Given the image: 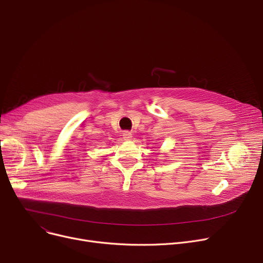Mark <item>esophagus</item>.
I'll list each match as a JSON object with an SVG mask.
<instances>
[{
	"label": "esophagus",
	"mask_w": 263,
	"mask_h": 263,
	"mask_svg": "<svg viewBox=\"0 0 263 263\" xmlns=\"http://www.w3.org/2000/svg\"><path fill=\"white\" fill-rule=\"evenodd\" d=\"M122 136H123V140H126V141H130L132 139V134L129 131H124L122 133Z\"/></svg>",
	"instance_id": "1"
}]
</instances>
